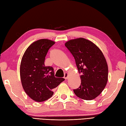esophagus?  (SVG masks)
Returning a JSON list of instances; mask_svg holds the SVG:
<instances>
[{
	"mask_svg": "<svg viewBox=\"0 0 126 126\" xmlns=\"http://www.w3.org/2000/svg\"><path fill=\"white\" fill-rule=\"evenodd\" d=\"M64 78L65 79H68V74L67 73H65L64 76Z\"/></svg>",
	"mask_w": 126,
	"mask_h": 126,
	"instance_id": "obj_1",
	"label": "esophagus"
}]
</instances>
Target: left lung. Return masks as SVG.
Here are the masks:
<instances>
[{"instance_id": "8db88e82", "label": "left lung", "mask_w": 126, "mask_h": 126, "mask_svg": "<svg viewBox=\"0 0 126 126\" xmlns=\"http://www.w3.org/2000/svg\"><path fill=\"white\" fill-rule=\"evenodd\" d=\"M65 46L73 55L81 74V85L74 92L81 99H95L108 82V66L103 52L92 41L82 38L69 40Z\"/></svg>"}]
</instances>
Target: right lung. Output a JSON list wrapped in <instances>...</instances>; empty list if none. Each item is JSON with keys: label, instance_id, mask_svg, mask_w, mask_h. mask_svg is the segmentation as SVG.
Returning <instances> with one entry per match:
<instances>
[{"label": "right lung", "instance_id": "obj_1", "mask_svg": "<svg viewBox=\"0 0 126 126\" xmlns=\"http://www.w3.org/2000/svg\"><path fill=\"white\" fill-rule=\"evenodd\" d=\"M55 42L46 39L34 41L27 48L20 65L22 87L31 99L44 102L53 94L52 90L65 79L55 76L53 68L45 65V57Z\"/></svg>", "mask_w": 126, "mask_h": 126}]
</instances>
